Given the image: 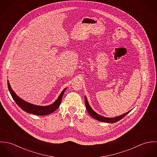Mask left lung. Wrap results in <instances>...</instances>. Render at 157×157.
I'll return each instance as SVG.
<instances>
[{"mask_svg":"<svg viewBox=\"0 0 157 157\" xmlns=\"http://www.w3.org/2000/svg\"><path fill=\"white\" fill-rule=\"evenodd\" d=\"M85 105H86V108L88 111V112L89 113L90 115L95 118L96 120H98V121H103V122H105V123H115L119 120H120L121 119H122L124 117H125L128 113H129L130 111L129 112H126L120 116H118V117H114V118H106V117H103L98 113H97L96 112H94L92 108L90 107V105L88 103V101L87 100V98L86 97V96H85Z\"/></svg>","mask_w":157,"mask_h":157,"instance_id":"left-lung-1","label":"left lung"}]
</instances>
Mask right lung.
<instances>
[{"mask_svg": "<svg viewBox=\"0 0 157 157\" xmlns=\"http://www.w3.org/2000/svg\"><path fill=\"white\" fill-rule=\"evenodd\" d=\"M8 83V88L9 91L13 98V100L16 101V104L25 112H28L29 113H32L34 115H48L49 113H51L54 111H55L59 107L62 97L63 95V94L67 90V88L64 89V90L62 92V93L60 94L59 97H58L57 100L52 105H50L49 106H37L34 105L31 103H29L22 99H21L19 97H18L16 93L13 90L11 89V87L10 85V83L8 80L7 81Z\"/></svg>", "mask_w": 157, "mask_h": 157, "instance_id": "1", "label": "right lung"}]
</instances>
